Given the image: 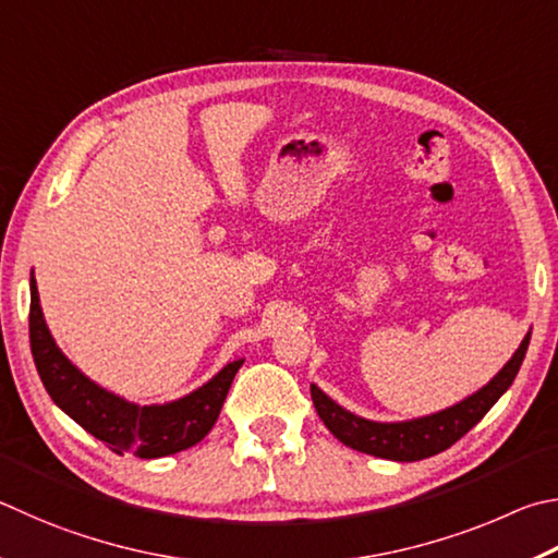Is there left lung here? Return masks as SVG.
I'll return each instance as SVG.
<instances>
[{
  "label": "left lung",
  "mask_w": 558,
  "mask_h": 558,
  "mask_svg": "<svg viewBox=\"0 0 558 558\" xmlns=\"http://www.w3.org/2000/svg\"><path fill=\"white\" fill-rule=\"evenodd\" d=\"M526 347H530V333L520 343V349L514 351V356L505 363V368L485 388L453 404V408L422 420L395 424L361 420L329 400L317 385H312V402L322 422L327 424V429L351 449L390 461L429 459V456L449 449L451 444L459 441L465 432H471L488 414V410L500 400V395L510 388L514 376H518Z\"/></svg>",
  "instance_id": "obj_1"
}]
</instances>
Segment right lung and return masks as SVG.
<instances>
[{
    "label": "right lung",
    "instance_id": "obj_1",
    "mask_svg": "<svg viewBox=\"0 0 558 558\" xmlns=\"http://www.w3.org/2000/svg\"><path fill=\"white\" fill-rule=\"evenodd\" d=\"M28 337H32V353L38 376L58 408L70 414L95 439L105 441V447L114 453H134L136 459H160V456L195 447L197 441L205 439L207 432L215 427L231 380H234L236 371L244 363H229L207 385H202L199 390L175 402L150 404V408L124 402L85 378L60 353L44 322L34 278Z\"/></svg>",
    "mask_w": 558,
    "mask_h": 558
}]
</instances>
